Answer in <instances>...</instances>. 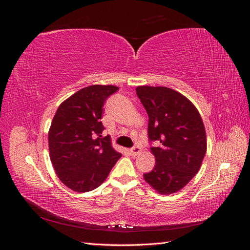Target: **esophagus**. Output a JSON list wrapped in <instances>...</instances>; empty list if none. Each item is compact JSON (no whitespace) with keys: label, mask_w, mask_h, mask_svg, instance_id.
<instances>
[{"label":"esophagus","mask_w":250,"mask_h":250,"mask_svg":"<svg viewBox=\"0 0 250 250\" xmlns=\"http://www.w3.org/2000/svg\"><path fill=\"white\" fill-rule=\"evenodd\" d=\"M141 151H142V149H141L140 146H134L133 148L130 149L129 152H130L131 155H138V154L141 153Z\"/></svg>","instance_id":"34e87169"}]
</instances>
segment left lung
Masks as SVG:
<instances>
[{"instance_id":"1","label":"left lung","mask_w":250,"mask_h":250,"mask_svg":"<svg viewBox=\"0 0 250 250\" xmlns=\"http://www.w3.org/2000/svg\"><path fill=\"white\" fill-rule=\"evenodd\" d=\"M137 95L148 117V135L156 141L153 170L144 179L163 195L181 190L196 175L207 153L206 128L195 105L166 86H138Z\"/></svg>"}]
</instances>
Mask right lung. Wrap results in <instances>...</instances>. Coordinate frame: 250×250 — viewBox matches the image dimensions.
Returning a JSON list of instances; mask_svg holds the SVG:
<instances>
[{"mask_svg": "<svg viewBox=\"0 0 250 250\" xmlns=\"http://www.w3.org/2000/svg\"><path fill=\"white\" fill-rule=\"evenodd\" d=\"M118 89L100 84L81 88L59 105L52 120L48 138L53 168L75 192L95 190L122 155L108 135H101L104 102Z\"/></svg>", "mask_w": 250, "mask_h": 250, "instance_id": "1", "label": "right lung"}]
</instances>
